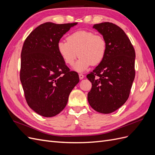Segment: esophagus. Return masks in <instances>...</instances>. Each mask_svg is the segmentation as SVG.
Instances as JSON below:
<instances>
[{
  "label": "esophagus",
  "instance_id": "34e87169",
  "mask_svg": "<svg viewBox=\"0 0 155 155\" xmlns=\"http://www.w3.org/2000/svg\"><path fill=\"white\" fill-rule=\"evenodd\" d=\"M79 79H83L84 78V76L83 74H79Z\"/></svg>",
  "mask_w": 155,
  "mask_h": 155
}]
</instances>
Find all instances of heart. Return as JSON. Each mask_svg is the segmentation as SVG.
Returning a JSON list of instances; mask_svg holds the SVG:
<instances>
[{
  "label": "heart",
  "instance_id": "obj_1",
  "mask_svg": "<svg viewBox=\"0 0 155 155\" xmlns=\"http://www.w3.org/2000/svg\"><path fill=\"white\" fill-rule=\"evenodd\" d=\"M58 52L65 63L72 65L78 56L80 58L73 69L83 72L92 65L100 64L107 53V42L100 35L88 30H79L68 35L67 41H59Z\"/></svg>",
  "mask_w": 155,
  "mask_h": 155
}]
</instances>
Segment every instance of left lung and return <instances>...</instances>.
Here are the masks:
<instances>
[{"mask_svg": "<svg viewBox=\"0 0 155 155\" xmlns=\"http://www.w3.org/2000/svg\"><path fill=\"white\" fill-rule=\"evenodd\" d=\"M107 42L103 61L87 78L92 83L88 101L94 110L103 114L113 112L129 96L135 77V51L124 31L106 22L93 26Z\"/></svg>", "mask_w": 155, "mask_h": 155, "instance_id": "8db88e82", "label": "left lung"}]
</instances>
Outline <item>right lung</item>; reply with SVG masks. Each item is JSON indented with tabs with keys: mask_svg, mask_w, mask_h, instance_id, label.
<instances>
[{
	"mask_svg": "<svg viewBox=\"0 0 155 155\" xmlns=\"http://www.w3.org/2000/svg\"><path fill=\"white\" fill-rule=\"evenodd\" d=\"M78 24L45 22L32 31L21 51L20 79L27 104L38 114L53 117L66 107L68 96L79 81L58 52V42Z\"/></svg>",
	"mask_w": 155,
	"mask_h": 155,
	"instance_id": "right-lung-1",
	"label": "right lung"
}]
</instances>
